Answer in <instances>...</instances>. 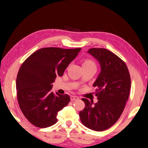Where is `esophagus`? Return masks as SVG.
Returning a JSON list of instances; mask_svg holds the SVG:
<instances>
[{"mask_svg": "<svg viewBox=\"0 0 148 148\" xmlns=\"http://www.w3.org/2000/svg\"><path fill=\"white\" fill-rule=\"evenodd\" d=\"M79 98L76 96H71V101H76Z\"/></svg>", "mask_w": 148, "mask_h": 148, "instance_id": "1", "label": "esophagus"}]
</instances>
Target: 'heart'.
Segmentation results:
<instances>
[{"label":"heart","mask_w":148,"mask_h":148,"mask_svg":"<svg viewBox=\"0 0 148 148\" xmlns=\"http://www.w3.org/2000/svg\"><path fill=\"white\" fill-rule=\"evenodd\" d=\"M84 64H94L95 65V64H94V62H92L91 60H86L84 62Z\"/></svg>","instance_id":"heart-1"}]
</instances>
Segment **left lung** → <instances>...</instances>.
<instances>
[{
  "instance_id": "obj_1",
  "label": "left lung",
  "mask_w": 148,
  "mask_h": 148,
  "mask_svg": "<svg viewBox=\"0 0 148 148\" xmlns=\"http://www.w3.org/2000/svg\"><path fill=\"white\" fill-rule=\"evenodd\" d=\"M99 62L101 71L93 86L98 102L83 98L84 109L79 112L84 126L95 131H103L120 118L127 101L131 87L129 71L125 62L105 49L93 48L87 51Z\"/></svg>"
}]
</instances>
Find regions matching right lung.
I'll return each mask as SVG.
<instances>
[{"label": "right lung", "instance_id": "obj_1", "mask_svg": "<svg viewBox=\"0 0 148 148\" xmlns=\"http://www.w3.org/2000/svg\"><path fill=\"white\" fill-rule=\"evenodd\" d=\"M81 49L43 48L33 53L20 67L16 79L18 102L34 126L44 128L54 125L58 112L69 102L68 95L51 92L52 83L57 76H63Z\"/></svg>", "mask_w": 148, "mask_h": 148}]
</instances>
